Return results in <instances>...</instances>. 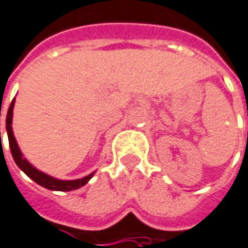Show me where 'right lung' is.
Returning a JSON list of instances; mask_svg holds the SVG:
<instances>
[{
    "mask_svg": "<svg viewBox=\"0 0 248 248\" xmlns=\"http://www.w3.org/2000/svg\"><path fill=\"white\" fill-rule=\"evenodd\" d=\"M13 106H15V99L10 103L9 110L6 114V131H8V138H9V146L13 160L17 164V166L21 169L22 172L27 174L28 177H31L34 183H37L41 186H44L46 189L51 190H62V192H67V190H74L80 188L83 185H86L90 181V178L94 176V173L88 174L86 177L79 178V180H71V181H63V180H58L51 176H48L46 173L40 172L39 169H36L28 162L25 158H22V154L18 149V145L16 142V138L13 136V130H12V117H13Z\"/></svg>",
    "mask_w": 248,
    "mask_h": 248,
    "instance_id": "obj_1",
    "label": "right lung"
}]
</instances>
